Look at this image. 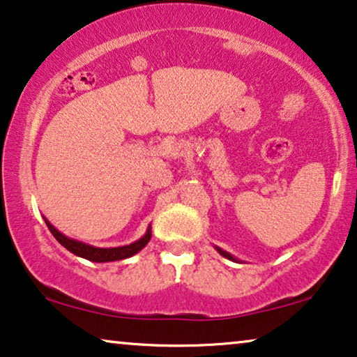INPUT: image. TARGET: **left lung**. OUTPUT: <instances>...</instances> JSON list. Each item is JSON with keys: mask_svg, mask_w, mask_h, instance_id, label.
Segmentation results:
<instances>
[{"mask_svg": "<svg viewBox=\"0 0 357 357\" xmlns=\"http://www.w3.org/2000/svg\"><path fill=\"white\" fill-rule=\"evenodd\" d=\"M214 248H216V250H218L219 253H221V255H222L224 258H227V260H232V261H238L236 257H232V255H231V253H229V252H226V250H222V248H219V247H214Z\"/></svg>", "mask_w": 357, "mask_h": 357, "instance_id": "1", "label": "left lung"}]
</instances>
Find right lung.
Instances as JSON below:
<instances>
[{"label": "right lung", "mask_w": 357, "mask_h": 357, "mask_svg": "<svg viewBox=\"0 0 357 357\" xmlns=\"http://www.w3.org/2000/svg\"><path fill=\"white\" fill-rule=\"evenodd\" d=\"M47 227L50 229V232L53 234V237L56 238L58 242L61 243L66 250H70L71 253H75L76 257L86 258L89 261H96V263H105V261H116V260H125V258H130L138 253L139 250L148 245V242L151 241V224L148 226V231L138 241L130 243V245H121V247H110V248H100V247H94L89 245V243L79 242L76 238H70L66 237L65 234H61L56 227H53L50 221L47 218H43Z\"/></svg>", "instance_id": "obj_1"}]
</instances>
